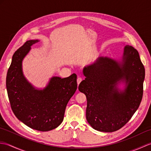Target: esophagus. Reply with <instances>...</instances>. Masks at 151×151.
Returning <instances> with one entry per match:
<instances>
[{
    "mask_svg": "<svg viewBox=\"0 0 151 151\" xmlns=\"http://www.w3.org/2000/svg\"><path fill=\"white\" fill-rule=\"evenodd\" d=\"M82 78L81 77H78L77 78V84H78V85L80 84V83L82 82Z\"/></svg>",
    "mask_w": 151,
    "mask_h": 151,
    "instance_id": "1",
    "label": "esophagus"
}]
</instances>
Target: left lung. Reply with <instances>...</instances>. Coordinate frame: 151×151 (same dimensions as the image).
I'll return each instance as SVG.
<instances>
[{
	"instance_id": "8db88e82",
	"label": "left lung",
	"mask_w": 151,
	"mask_h": 151,
	"mask_svg": "<svg viewBox=\"0 0 151 151\" xmlns=\"http://www.w3.org/2000/svg\"><path fill=\"white\" fill-rule=\"evenodd\" d=\"M78 86L87 99L86 119L96 130L112 132L127 124L142 101L145 68L139 53L126 45L120 60L100 56L84 67ZM124 84L122 90L118 86Z\"/></svg>"
}]
</instances>
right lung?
Segmentation results:
<instances>
[{"mask_svg": "<svg viewBox=\"0 0 151 151\" xmlns=\"http://www.w3.org/2000/svg\"><path fill=\"white\" fill-rule=\"evenodd\" d=\"M39 41H27L15 51L6 76V89L12 110L18 119L31 129L46 132L62 123L77 82L75 73L64 78L52 76L43 89L36 88L27 81L22 72V60Z\"/></svg>", "mask_w": 151, "mask_h": 151, "instance_id": "1", "label": "right lung"}]
</instances>
